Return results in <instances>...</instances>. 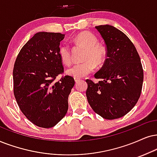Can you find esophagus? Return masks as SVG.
Listing matches in <instances>:
<instances>
[{"label":"esophagus","mask_w":157,"mask_h":157,"mask_svg":"<svg viewBox=\"0 0 157 157\" xmlns=\"http://www.w3.org/2000/svg\"><path fill=\"white\" fill-rule=\"evenodd\" d=\"M75 82H78L79 81H80V78H75Z\"/></svg>","instance_id":"34e87169"}]
</instances>
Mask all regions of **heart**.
Here are the masks:
<instances>
[{"label": "heart", "instance_id": "b5f03b06", "mask_svg": "<svg viewBox=\"0 0 157 157\" xmlns=\"http://www.w3.org/2000/svg\"><path fill=\"white\" fill-rule=\"evenodd\" d=\"M75 42L87 48L85 54V61L77 63L69 67L67 70V75L75 78H82L94 71L96 64H101L104 61L105 52L104 48L98 44V39L92 33L83 32L77 35L75 38ZM59 55L61 61L66 65H69L72 61L70 48L67 43H62L59 49Z\"/></svg>", "mask_w": 157, "mask_h": 157}]
</instances>
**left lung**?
<instances>
[{
	"mask_svg": "<svg viewBox=\"0 0 157 157\" xmlns=\"http://www.w3.org/2000/svg\"><path fill=\"white\" fill-rule=\"evenodd\" d=\"M96 29L106 44V59L94 75L100 81L86 80V96L96 114L114 120L136 106L141 93L144 70L136 47L124 33L109 25Z\"/></svg>",
	"mask_w": 157,
	"mask_h": 157,
	"instance_id": "obj_1",
	"label": "left lung"
}]
</instances>
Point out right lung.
Masks as SVG:
<instances>
[{
    "label": "right lung",
    "mask_w": 157,
    "mask_h": 157,
    "mask_svg": "<svg viewBox=\"0 0 157 157\" xmlns=\"http://www.w3.org/2000/svg\"><path fill=\"white\" fill-rule=\"evenodd\" d=\"M64 38L61 33L40 32L18 54L13 70V93L21 112L35 125L55 126L66 115L68 97L75 85L72 77L64 72L59 49Z\"/></svg>",
    "instance_id": "1"
}]
</instances>
